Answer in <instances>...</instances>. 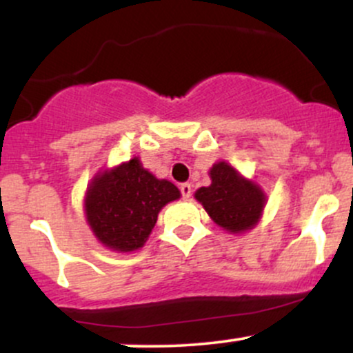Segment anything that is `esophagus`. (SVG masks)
Returning a JSON list of instances; mask_svg holds the SVG:
<instances>
[{
  "mask_svg": "<svg viewBox=\"0 0 353 353\" xmlns=\"http://www.w3.org/2000/svg\"><path fill=\"white\" fill-rule=\"evenodd\" d=\"M179 189H181L182 197H184V199H189L190 194H192V185H190L189 182H184V184L179 185Z\"/></svg>",
  "mask_w": 353,
  "mask_h": 353,
  "instance_id": "1",
  "label": "esophagus"
}]
</instances>
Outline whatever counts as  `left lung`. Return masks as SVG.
<instances>
[{"label": "left lung", "instance_id": "1", "mask_svg": "<svg viewBox=\"0 0 353 353\" xmlns=\"http://www.w3.org/2000/svg\"><path fill=\"white\" fill-rule=\"evenodd\" d=\"M209 177L210 185L194 194L209 217L229 234L239 236L252 230L267 204L264 189L225 161H217L209 169Z\"/></svg>", "mask_w": 353, "mask_h": 353}]
</instances>
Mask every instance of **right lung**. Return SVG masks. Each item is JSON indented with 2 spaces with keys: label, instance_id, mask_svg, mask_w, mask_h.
<instances>
[{
  "label": "right lung",
  "instance_id": "1",
  "mask_svg": "<svg viewBox=\"0 0 353 353\" xmlns=\"http://www.w3.org/2000/svg\"><path fill=\"white\" fill-rule=\"evenodd\" d=\"M179 197L171 181L157 179L134 156L92 177L84 194V217L99 244L112 252H134L151 236L161 209Z\"/></svg>",
  "mask_w": 353,
  "mask_h": 353
}]
</instances>
